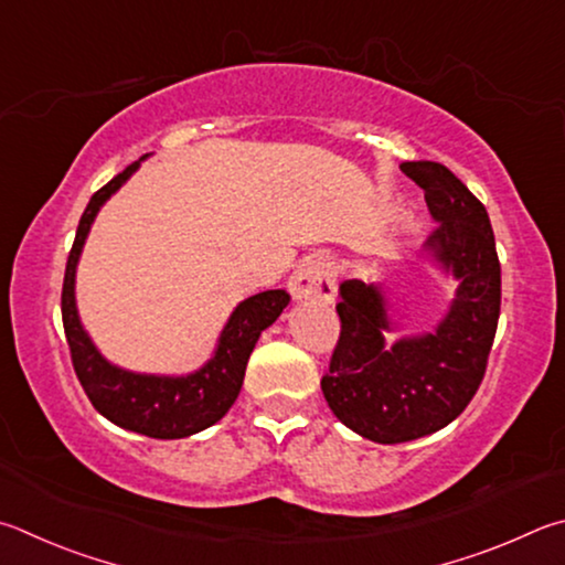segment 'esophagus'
<instances>
[{"instance_id": "1", "label": "esophagus", "mask_w": 565, "mask_h": 565, "mask_svg": "<svg viewBox=\"0 0 565 565\" xmlns=\"http://www.w3.org/2000/svg\"><path fill=\"white\" fill-rule=\"evenodd\" d=\"M289 291L296 301H333L335 274L331 262L323 256L303 259L291 274Z\"/></svg>"}]
</instances>
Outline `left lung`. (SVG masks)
Segmentation results:
<instances>
[{"label": "left lung", "mask_w": 565, "mask_h": 565, "mask_svg": "<svg viewBox=\"0 0 565 565\" xmlns=\"http://www.w3.org/2000/svg\"><path fill=\"white\" fill-rule=\"evenodd\" d=\"M399 170L425 190L437 227L423 249L457 289L435 331L385 343L397 321L383 286L341 281V338L321 390L345 427L381 445L433 435L465 413L484 377L501 306V266L484 204L439 162H403Z\"/></svg>", "instance_id": "obj_1"}]
</instances>
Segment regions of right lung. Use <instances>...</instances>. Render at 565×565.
I'll return each instance as SVG.
<instances>
[{
    "mask_svg": "<svg viewBox=\"0 0 565 565\" xmlns=\"http://www.w3.org/2000/svg\"><path fill=\"white\" fill-rule=\"evenodd\" d=\"M146 158L132 162L106 188H100L90 198L86 212L81 214L74 247L66 262L61 316H64L74 371L98 413L130 433L156 439H182L202 433L227 415L242 390L244 371H247L256 341L264 328H269L281 316L291 299L286 291L274 289L239 301L224 323L210 361L188 375L136 373L113 365L81 323L76 306V266L96 214Z\"/></svg>",
    "mask_w": 565,
    "mask_h": 565,
    "instance_id": "right-lung-1",
    "label": "right lung"
}]
</instances>
